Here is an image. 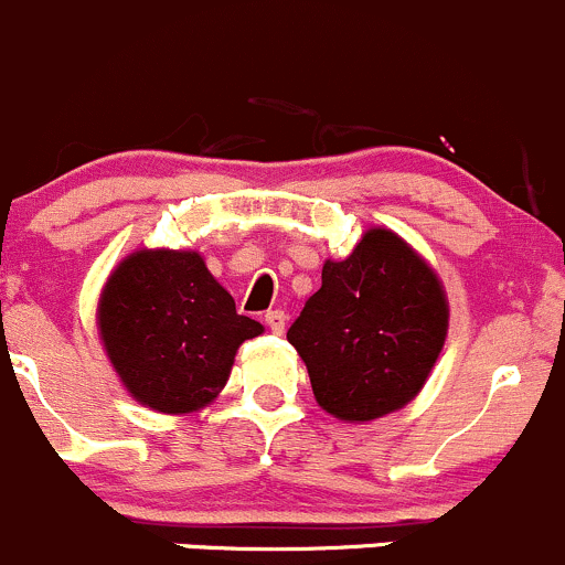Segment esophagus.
I'll return each instance as SVG.
<instances>
[{
    "label": "esophagus",
    "mask_w": 565,
    "mask_h": 565,
    "mask_svg": "<svg viewBox=\"0 0 565 565\" xmlns=\"http://www.w3.org/2000/svg\"><path fill=\"white\" fill-rule=\"evenodd\" d=\"M265 324H267V328H270V333L281 335L284 328H287V315H284V311H278V309L276 311H267Z\"/></svg>",
    "instance_id": "34e87169"
}]
</instances>
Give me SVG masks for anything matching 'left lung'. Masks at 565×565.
Returning <instances> with one entry per match:
<instances>
[{"mask_svg": "<svg viewBox=\"0 0 565 565\" xmlns=\"http://www.w3.org/2000/svg\"><path fill=\"white\" fill-rule=\"evenodd\" d=\"M448 303L435 270L388 230H369L287 330L319 407L374 420L424 388L443 350Z\"/></svg>", "mask_w": 565, "mask_h": 565, "instance_id": "1", "label": "left lung"}]
</instances>
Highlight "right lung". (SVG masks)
Returning <instances> with one entry per match:
<instances>
[{
  "instance_id": "add662e5",
  "label": "right lung",
  "mask_w": 565,
  "mask_h": 565,
  "mask_svg": "<svg viewBox=\"0 0 565 565\" xmlns=\"http://www.w3.org/2000/svg\"><path fill=\"white\" fill-rule=\"evenodd\" d=\"M104 347L125 388L158 413H191L218 396L237 347L262 333L196 250H136L98 303Z\"/></svg>"
}]
</instances>
